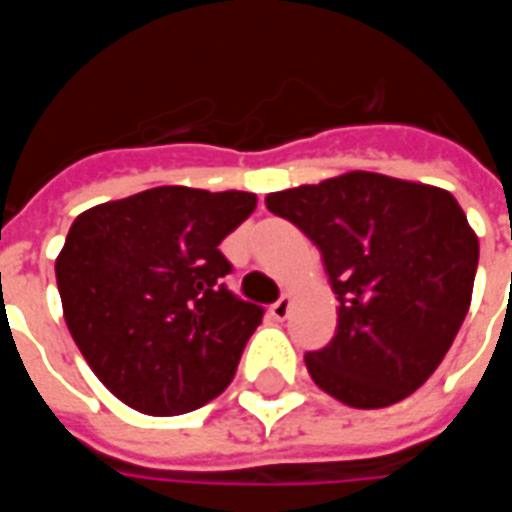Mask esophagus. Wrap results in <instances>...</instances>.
I'll return each instance as SVG.
<instances>
[{"label": "esophagus", "mask_w": 512, "mask_h": 512, "mask_svg": "<svg viewBox=\"0 0 512 512\" xmlns=\"http://www.w3.org/2000/svg\"><path fill=\"white\" fill-rule=\"evenodd\" d=\"M290 307H293V296H290V293H282V299L279 301H274V304H271V318H277V321H285V318H288V312H290Z\"/></svg>", "instance_id": "34e87169"}]
</instances>
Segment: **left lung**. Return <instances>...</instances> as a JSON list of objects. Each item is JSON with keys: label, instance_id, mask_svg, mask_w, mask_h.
<instances>
[{"label": "left lung", "instance_id": "left-lung-1", "mask_svg": "<svg viewBox=\"0 0 512 512\" xmlns=\"http://www.w3.org/2000/svg\"><path fill=\"white\" fill-rule=\"evenodd\" d=\"M266 205L321 249L340 301L332 343L304 356L312 381L351 408H386L417 392L472 304L480 241L458 200L354 169L274 191Z\"/></svg>", "mask_w": 512, "mask_h": 512}]
</instances>
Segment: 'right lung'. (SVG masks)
I'll list each match as a JSON object with an SVG mask.
<instances>
[{
    "mask_svg": "<svg viewBox=\"0 0 512 512\" xmlns=\"http://www.w3.org/2000/svg\"><path fill=\"white\" fill-rule=\"evenodd\" d=\"M252 191L156 186L76 216L57 255L73 343L126 406L175 417L222 395L263 310L224 288L219 252Z\"/></svg>",
    "mask_w": 512,
    "mask_h": 512,
    "instance_id": "1",
    "label": "right lung"
}]
</instances>
